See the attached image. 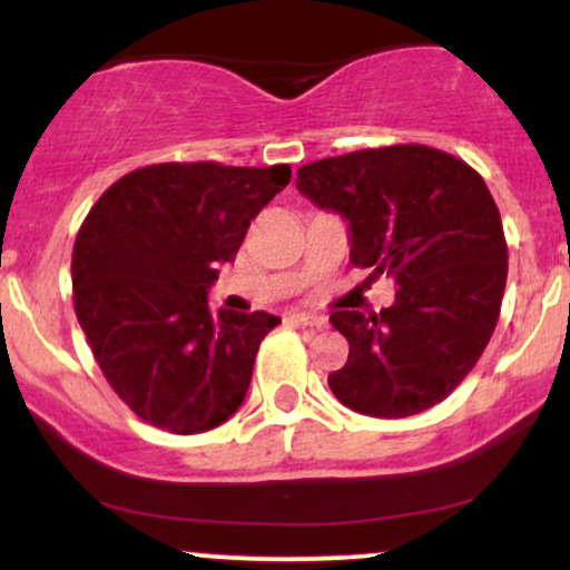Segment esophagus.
I'll return each instance as SVG.
<instances>
[{
    "instance_id": "obj_1",
    "label": "esophagus",
    "mask_w": 570,
    "mask_h": 570,
    "mask_svg": "<svg viewBox=\"0 0 570 570\" xmlns=\"http://www.w3.org/2000/svg\"><path fill=\"white\" fill-rule=\"evenodd\" d=\"M294 322L303 324V326H313V330H324L326 326V318L316 316V313H297V316H294Z\"/></svg>"
}]
</instances>
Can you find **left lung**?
<instances>
[{
	"label": "left lung",
	"mask_w": 570,
	"mask_h": 570,
	"mask_svg": "<svg viewBox=\"0 0 570 570\" xmlns=\"http://www.w3.org/2000/svg\"><path fill=\"white\" fill-rule=\"evenodd\" d=\"M297 189L348 219L353 265L399 286L381 313L330 316L351 345L332 394L372 417L440 404L480 362L507 286L509 248L482 176L426 144H391L307 163Z\"/></svg>",
	"instance_id": "obj_1"
}]
</instances>
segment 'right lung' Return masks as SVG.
Masks as SVG:
<instances>
[{
  "instance_id": "right-lung-1",
  "label": "right lung",
  "mask_w": 570,
  "mask_h": 570,
  "mask_svg": "<svg viewBox=\"0 0 570 570\" xmlns=\"http://www.w3.org/2000/svg\"><path fill=\"white\" fill-rule=\"evenodd\" d=\"M289 179L286 163H155L104 189L80 225L77 322L107 383L149 426L200 434L244 402L259 343L281 318L212 313L206 294Z\"/></svg>"
}]
</instances>
